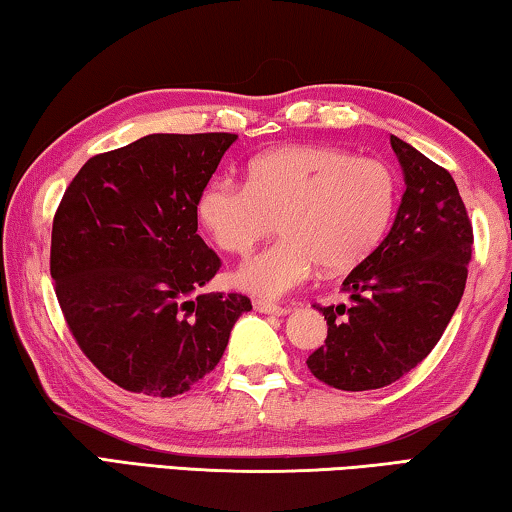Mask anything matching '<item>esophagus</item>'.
I'll use <instances>...</instances> for the list:
<instances>
[{
    "label": "esophagus",
    "instance_id": "obj_1",
    "mask_svg": "<svg viewBox=\"0 0 512 512\" xmlns=\"http://www.w3.org/2000/svg\"><path fill=\"white\" fill-rule=\"evenodd\" d=\"M251 306H254V311L265 313V315H286L288 313L286 306L272 304V301H265V299H251Z\"/></svg>",
    "mask_w": 512,
    "mask_h": 512
}]
</instances>
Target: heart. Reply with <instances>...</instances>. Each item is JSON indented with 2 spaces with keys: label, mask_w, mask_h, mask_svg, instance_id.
I'll list each match as a JSON object with an SVG mask.
<instances>
[{
  "label": "heart",
  "mask_w": 512,
  "mask_h": 512,
  "mask_svg": "<svg viewBox=\"0 0 512 512\" xmlns=\"http://www.w3.org/2000/svg\"><path fill=\"white\" fill-rule=\"evenodd\" d=\"M397 204L395 172L379 158L322 145H286L251 158L247 183H208L197 215L215 245L247 256L238 283L261 297H281L313 274L342 272L370 254L388 231Z\"/></svg>",
  "instance_id": "b5f03b06"
}]
</instances>
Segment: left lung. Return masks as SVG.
<instances>
[{"label": "left lung", "instance_id": "1", "mask_svg": "<svg viewBox=\"0 0 512 512\" xmlns=\"http://www.w3.org/2000/svg\"><path fill=\"white\" fill-rule=\"evenodd\" d=\"M406 192L395 224L342 283L354 306H320L326 340L308 356L315 379L360 392L395 383L431 354L456 313L474 231L451 174L390 136Z\"/></svg>", "mask_w": 512, "mask_h": 512}]
</instances>
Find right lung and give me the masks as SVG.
<instances>
[{
	"label": "right lung",
	"mask_w": 512,
	"mask_h": 512,
	"mask_svg": "<svg viewBox=\"0 0 512 512\" xmlns=\"http://www.w3.org/2000/svg\"><path fill=\"white\" fill-rule=\"evenodd\" d=\"M236 133H152L92 156L52 226L49 272L67 329L108 381L177 397L215 370L240 292L197 295L222 261L197 233V201Z\"/></svg>",
	"instance_id": "add662e5"
}]
</instances>
